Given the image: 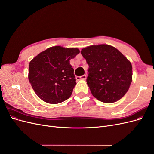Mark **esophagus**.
Masks as SVG:
<instances>
[{"label": "esophagus", "mask_w": 154, "mask_h": 154, "mask_svg": "<svg viewBox=\"0 0 154 154\" xmlns=\"http://www.w3.org/2000/svg\"><path fill=\"white\" fill-rule=\"evenodd\" d=\"M87 76L86 75H83L82 76H77L76 77V80H86Z\"/></svg>", "instance_id": "esophagus-1"}]
</instances>
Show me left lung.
I'll return each instance as SVG.
<instances>
[{"mask_svg": "<svg viewBox=\"0 0 154 154\" xmlns=\"http://www.w3.org/2000/svg\"><path fill=\"white\" fill-rule=\"evenodd\" d=\"M81 53L88 65L87 85L93 96L106 103H114L127 93L132 80L129 60L112 46H88Z\"/></svg>", "mask_w": 154, "mask_h": 154, "instance_id": "left-lung-1", "label": "left lung"}]
</instances>
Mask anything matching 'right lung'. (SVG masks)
Wrapping results in <instances>:
<instances>
[{
	"instance_id": "right-lung-1",
	"label": "right lung",
	"mask_w": 154,
	"mask_h": 154,
	"mask_svg": "<svg viewBox=\"0 0 154 154\" xmlns=\"http://www.w3.org/2000/svg\"><path fill=\"white\" fill-rule=\"evenodd\" d=\"M80 53L77 48L51 47L40 53L29 65L28 78L32 88L41 100L57 104L67 100L76 85L70 60Z\"/></svg>"
}]
</instances>
